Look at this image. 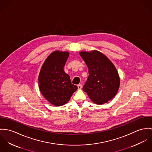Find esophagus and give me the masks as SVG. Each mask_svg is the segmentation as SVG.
Here are the masks:
<instances>
[{"label":"esophagus","instance_id":"esophagus-1","mask_svg":"<svg viewBox=\"0 0 152 152\" xmlns=\"http://www.w3.org/2000/svg\"><path fill=\"white\" fill-rule=\"evenodd\" d=\"M77 87H78V89H81L82 88V84H79L77 85Z\"/></svg>","mask_w":152,"mask_h":152}]
</instances>
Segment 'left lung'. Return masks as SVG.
<instances>
[{
	"label": "left lung",
	"instance_id": "left-lung-1",
	"mask_svg": "<svg viewBox=\"0 0 152 152\" xmlns=\"http://www.w3.org/2000/svg\"><path fill=\"white\" fill-rule=\"evenodd\" d=\"M88 68V77L83 91L94 103L101 105L111 100L120 84L118 71L111 61L99 51L80 52Z\"/></svg>",
	"mask_w": 152,
	"mask_h": 152
}]
</instances>
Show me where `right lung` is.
<instances>
[{
	"label": "right lung",
	"instance_id": "obj_1",
	"mask_svg": "<svg viewBox=\"0 0 152 152\" xmlns=\"http://www.w3.org/2000/svg\"><path fill=\"white\" fill-rule=\"evenodd\" d=\"M69 53L53 52L44 62L38 76V84L42 96L55 106H61L69 101L77 87L72 84L64 67Z\"/></svg>",
	"mask_w": 152,
	"mask_h": 152
}]
</instances>
